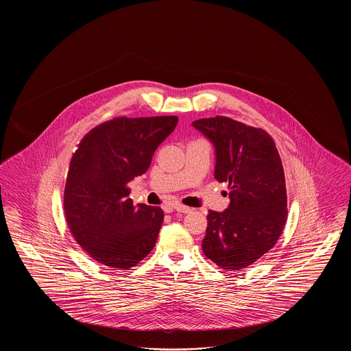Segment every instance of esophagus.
<instances>
[{
  "label": "esophagus",
  "instance_id": "obj_1",
  "mask_svg": "<svg viewBox=\"0 0 351 351\" xmlns=\"http://www.w3.org/2000/svg\"><path fill=\"white\" fill-rule=\"evenodd\" d=\"M173 209H175L176 212H180V213H191V212H192V208H188V206L182 205V204H175V205H173Z\"/></svg>",
  "mask_w": 351,
  "mask_h": 351
}]
</instances>
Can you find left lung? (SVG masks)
Here are the masks:
<instances>
[{
	"mask_svg": "<svg viewBox=\"0 0 351 351\" xmlns=\"http://www.w3.org/2000/svg\"><path fill=\"white\" fill-rule=\"evenodd\" d=\"M193 128L215 146V178L229 184L230 204L209 210L205 256L229 271L252 265L278 242L287 221L283 166L274 139L262 129L217 116Z\"/></svg>",
	"mask_w": 351,
	"mask_h": 351,
	"instance_id": "obj_1",
	"label": "left lung"
}]
</instances>
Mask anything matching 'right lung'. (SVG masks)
Here are the masks:
<instances>
[{"instance_id": "right-lung-1", "label": "right lung", "mask_w": 351, "mask_h": 351, "mask_svg": "<svg viewBox=\"0 0 351 351\" xmlns=\"http://www.w3.org/2000/svg\"><path fill=\"white\" fill-rule=\"evenodd\" d=\"M176 116L113 118L92 129L75 151L64 189V215L76 242L108 267L129 269L149 255L165 213L129 199Z\"/></svg>"}]
</instances>
